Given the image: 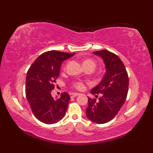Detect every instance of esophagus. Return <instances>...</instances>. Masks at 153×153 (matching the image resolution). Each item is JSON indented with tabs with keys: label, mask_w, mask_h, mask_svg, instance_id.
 I'll use <instances>...</instances> for the list:
<instances>
[{
	"label": "esophagus",
	"mask_w": 153,
	"mask_h": 153,
	"mask_svg": "<svg viewBox=\"0 0 153 153\" xmlns=\"http://www.w3.org/2000/svg\"><path fill=\"white\" fill-rule=\"evenodd\" d=\"M79 95V93H70V95L71 98H72V97H76Z\"/></svg>",
	"instance_id": "34e87169"
}]
</instances>
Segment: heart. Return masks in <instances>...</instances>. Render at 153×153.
<instances>
[{
	"label": "heart",
	"mask_w": 153,
	"mask_h": 153,
	"mask_svg": "<svg viewBox=\"0 0 153 153\" xmlns=\"http://www.w3.org/2000/svg\"><path fill=\"white\" fill-rule=\"evenodd\" d=\"M83 64L84 66L92 65V66H93L94 67L95 66V61L92 59H90V58H88V59H86L84 60ZM71 87H72L73 88L77 90H82L85 88V84H84V83L82 82V81H75V82H73L72 83H71Z\"/></svg>",
	"instance_id": "obj_1"
}]
</instances>
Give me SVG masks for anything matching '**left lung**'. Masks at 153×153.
Instances as JSON below:
<instances>
[{"label": "left lung", "instance_id": "1", "mask_svg": "<svg viewBox=\"0 0 153 153\" xmlns=\"http://www.w3.org/2000/svg\"><path fill=\"white\" fill-rule=\"evenodd\" d=\"M101 57L106 71L103 79L91 90L93 95L101 94L99 100L88 97L86 116L97 123H105L112 120L126 102L128 92L129 77L121 59L107 50L93 52Z\"/></svg>", "mask_w": 153, "mask_h": 153}]
</instances>
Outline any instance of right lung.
Listing matches in <instances>:
<instances>
[{"instance_id": "obj_1", "label": "right lung", "mask_w": 153, "mask_h": 153, "mask_svg": "<svg viewBox=\"0 0 153 153\" xmlns=\"http://www.w3.org/2000/svg\"><path fill=\"white\" fill-rule=\"evenodd\" d=\"M58 51H50L41 54L31 65L25 81V96L34 116L47 124L59 122L64 118L70 99L66 92L54 99L51 92L59 77L62 62L73 56Z\"/></svg>"}]
</instances>
